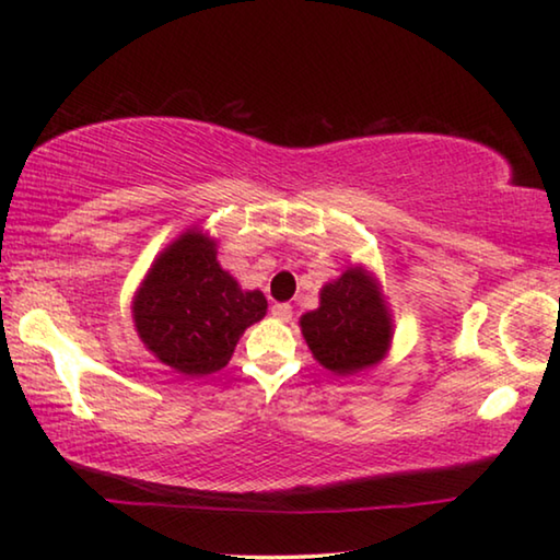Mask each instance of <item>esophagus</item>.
Returning a JSON list of instances; mask_svg holds the SVG:
<instances>
[{
    "instance_id": "esophagus-1",
    "label": "esophagus",
    "mask_w": 560,
    "mask_h": 560,
    "mask_svg": "<svg viewBox=\"0 0 560 560\" xmlns=\"http://www.w3.org/2000/svg\"><path fill=\"white\" fill-rule=\"evenodd\" d=\"M271 316L287 324V320H291V316H293V308L289 306V303H273V306H271Z\"/></svg>"
}]
</instances>
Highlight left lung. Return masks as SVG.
Listing matches in <instances>:
<instances>
[{"mask_svg": "<svg viewBox=\"0 0 560 560\" xmlns=\"http://www.w3.org/2000/svg\"><path fill=\"white\" fill-rule=\"evenodd\" d=\"M303 338L320 365L338 375L375 365L390 343V314L375 281L348 269L320 291V306L301 316Z\"/></svg>", "mask_w": 560, "mask_h": 560, "instance_id": "left-lung-1", "label": "left lung"}]
</instances>
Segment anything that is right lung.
<instances>
[{"mask_svg": "<svg viewBox=\"0 0 560 560\" xmlns=\"http://www.w3.org/2000/svg\"><path fill=\"white\" fill-rule=\"evenodd\" d=\"M267 314L261 291H242L210 236L185 232L160 254L132 301L138 336L183 375H210L230 363L246 328Z\"/></svg>", "mask_w": 560, "mask_h": 560, "instance_id": "1", "label": "right lung"}]
</instances>
